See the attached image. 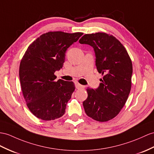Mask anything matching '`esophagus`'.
I'll return each instance as SVG.
<instances>
[{
    "label": "esophagus",
    "mask_w": 154,
    "mask_h": 154,
    "mask_svg": "<svg viewBox=\"0 0 154 154\" xmlns=\"http://www.w3.org/2000/svg\"><path fill=\"white\" fill-rule=\"evenodd\" d=\"M84 87H85L84 85H82L78 84V83L76 84V89H83V88H84Z\"/></svg>",
    "instance_id": "esophagus-1"
}]
</instances>
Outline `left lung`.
<instances>
[{"label":"left lung","instance_id":"obj_1","mask_svg":"<svg viewBox=\"0 0 154 154\" xmlns=\"http://www.w3.org/2000/svg\"><path fill=\"white\" fill-rule=\"evenodd\" d=\"M79 42L93 48L97 71L104 75L98 88L87 89L88 97L83 102L85 114L98 122L110 120L119 114L128 98L132 62L121 42L108 34L85 35Z\"/></svg>","mask_w":154,"mask_h":154}]
</instances>
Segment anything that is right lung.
<instances>
[{
  "label": "right lung",
  "instance_id": "obj_1",
  "mask_svg": "<svg viewBox=\"0 0 154 154\" xmlns=\"http://www.w3.org/2000/svg\"><path fill=\"white\" fill-rule=\"evenodd\" d=\"M82 32L61 31L43 34L30 45L20 66V80L27 105L36 117L54 120L63 116L75 89L72 82L59 79L55 71L62 69L67 49Z\"/></svg>",
  "mask_w": 154,
  "mask_h": 154
}]
</instances>
